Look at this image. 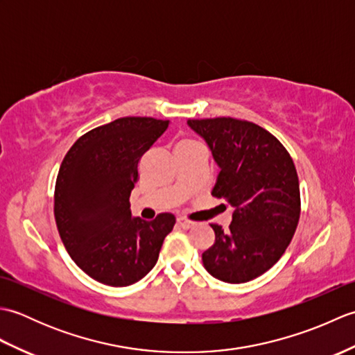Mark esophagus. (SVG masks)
Masks as SVG:
<instances>
[{"label":"esophagus","instance_id":"1","mask_svg":"<svg viewBox=\"0 0 355 355\" xmlns=\"http://www.w3.org/2000/svg\"><path fill=\"white\" fill-rule=\"evenodd\" d=\"M177 224L180 225V227H182V229H191L192 227V225H193V223L192 221H189V220H187V218H183V216H180V218H177Z\"/></svg>","mask_w":355,"mask_h":355}]
</instances>
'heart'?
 Returning a JSON list of instances; mask_svg holds the SVG:
<instances>
[{"mask_svg":"<svg viewBox=\"0 0 355 355\" xmlns=\"http://www.w3.org/2000/svg\"><path fill=\"white\" fill-rule=\"evenodd\" d=\"M193 143H197V141H193L191 139H183V140H180L177 143V149H182V148H186V146H189V145H193Z\"/></svg>","mask_w":355,"mask_h":355,"instance_id":"obj_1","label":"heart"}]
</instances>
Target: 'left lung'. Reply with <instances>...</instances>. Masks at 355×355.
I'll return each instance as SVG.
<instances>
[{
	"mask_svg": "<svg viewBox=\"0 0 355 355\" xmlns=\"http://www.w3.org/2000/svg\"><path fill=\"white\" fill-rule=\"evenodd\" d=\"M220 166L212 195L235 207L229 230L210 224L215 243L205 268L229 284L258 277L281 259L300 216L296 166L288 150L259 125L232 117L189 119Z\"/></svg>",
	"mask_w": 355,
	"mask_h": 355,
	"instance_id": "left-lung-1",
	"label": "left lung"
}]
</instances>
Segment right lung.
Listing matches in <instances>:
<instances>
[{
	"label": "right lung",
	"mask_w": 355,
	"mask_h": 355,
	"mask_svg": "<svg viewBox=\"0 0 355 355\" xmlns=\"http://www.w3.org/2000/svg\"><path fill=\"white\" fill-rule=\"evenodd\" d=\"M169 125L122 117L82 135L64 157L55 186V220L71 259L94 281L126 286L157 263L175 216H131L139 162Z\"/></svg>",
	"instance_id": "add662e5"
}]
</instances>
